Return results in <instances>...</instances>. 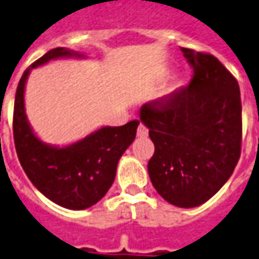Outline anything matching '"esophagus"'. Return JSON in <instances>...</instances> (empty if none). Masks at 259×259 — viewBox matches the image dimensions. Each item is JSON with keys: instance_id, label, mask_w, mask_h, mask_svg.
<instances>
[{"instance_id": "obj_1", "label": "esophagus", "mask_w": 259, "mask_h": 259, "mask_svg": "<svg viewBox=\"0 0 259 259\" xmlns=\"http://www.w3.org/2000/svg\"><path fill=\"white\" fill-rule=\"evenodd\" d=\"M137 136L139 137H147L149 136V129L144 126V124H139V127H137Z\"/></svg>"}]
</instances>
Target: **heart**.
Here are the masks:
<instances>
[{
  "label": "heart",
  "instance_id": "b5f03b06",
  "mask_svg": "<svg viewBox=\"0 0 259 259\" xmlns=\"http://www.w3.org/2000/svg\"><path fill=\"white\" fill-rule=\"evenodd\" d=\"M174 88H176V86H174Z\"/></svg>",
  "mask_w": 259,
  "mask_h": 259
}]
</instances>
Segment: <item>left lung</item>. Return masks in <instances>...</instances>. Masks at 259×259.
<instances>
[{
  "label": "left lung",
  "mask_w": 259,
  "mask_h": 259,
  "mask_svg": "<svg viewBox=\"0 0 259 259\" xmlns=\"http://www.w3.org/2000/svg\"><path fill=\"white\" fill-rule=\"evenodd\" d=\"M193 66L190 85L144 103L140 122L154 154L147 170L156 191L181 208L198 207L221 189L241 153L240 86L215 56L181 48Z\"/></svg>",
  "instance_id": "obj_1"
}]
</instances>
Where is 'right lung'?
I'll return each instance as SVG.
<instances>
[{
    "label": "right lung",
    "instance_id": "right-lung-1",
    "mask_svg": "<svg viewBox=\"0 0 259 259\" xmlns=\"http://www.w3.org/2000/svg\"><path fill=\"white\" fill-rule=\"evenodd\" d=\"M61 58H86L68 48L51 49L24 72L14 106V142L19 163L33 186L58 205L85 210L99 201L113 184L117 163L136 137L139 120L103 126L68 146L42 142L25 113V85L33 68Z\"/></svg>",
    "mask_w": 259,
    "mask_h": 259
}]
</instances>
